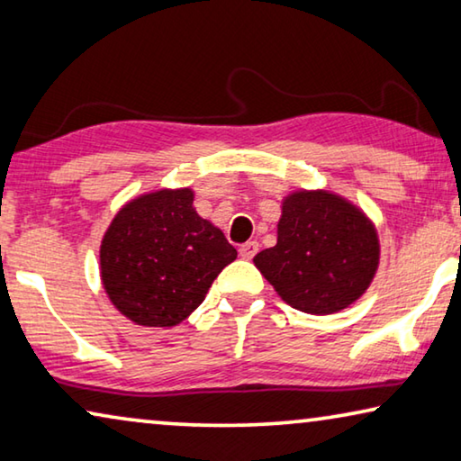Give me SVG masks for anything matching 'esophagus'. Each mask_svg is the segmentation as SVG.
<instances>
[{
    "mask_svg": "<svg viewBox=\"0 0 461 461\" xmlns=\"http://www.w3.org/2000/svg\"><path fill=\"white\" fill-rule=\"evenodd\" d=\"M257 252H258V242H246V244L240 246V257L246 258V260L257 257Z\"/></svg>",
    "mask_w": 461,
    "mask_h": 461,
    "instance_id": "34e87169",
    "label": "esophagus"
}]
</instances>
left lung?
<instances>
[{"instance_id":"left-lung-1","label":"left lung","mask_w":461,"mask_h":461,"mask_svg":"<svg viewBox=\"0 0 461 461\" xmlns=\"http://www.w3.org/2000/svg\"><path fill=\"white\" fill-rule=\"evenodd\" d=\"M379 242L355 204L328 191H297L283 201L276 244L254 265L291 308L326 316L348 308L374 279Z\"/></svg>"}]
</instances>
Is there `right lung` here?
I'll return each instance as SVG.
<instances>
[{
	"label": "right lung",
	"instance_id": "add662e5",
	"mask_svg": "<svg viewBox=\"0 0 461 461\" xmlns=\"http://www.w3.org/2000/svg\"><path fill=\"white\" fill-rule=\"evenodd\" d=\"M193 201L191 188L141 194L114 215L102 238V285L114 308L135 324H180L238 257Z\"/></svg>",
	"mask_w": 461,
	"mask_h": 461
}]
</instances>
